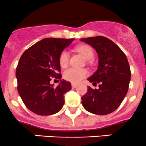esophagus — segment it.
I'll use <instances>...</instances> for the list:
<instances>
[{"label":"esophagus","mask_w":146,"mask_h":146,"mask_svg":"<svg viewBox=\"0 0 146 146\" xmlns=\"http://www.w3.org/2000/svg\"><path fill=\"white\" fill-rule=\"evenodd\" d=\"M71 86H72V88H76V87L78 86V85H77V84H76V83H72Z\"/></svg>","instance_id":"1"}]
</instances>
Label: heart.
Wrapping results in <instances>:
<instances>
[{
  "label": "heart",
  "mask_w": 146,
  "mask_h": 146,
  "mask_svg": "<svg viewBox=\"0 0 146 146\" xmlns=\"http://www.w3.org/2000/svg\"><path fill=\"white\" fill-rule=\"evenodd\" d=\"M77 51L87 60H90L94 56L93 49L90 46L80 45L77 47ZM69 60V54L66 50H64L60 54L59 64L61 67H66ZM88 76V71L84 68H69L64 72V78L65 80L73 83H78L83 78Z\"/></svg>",
  "instance_id": "b5f03b06"
}]
</instances>
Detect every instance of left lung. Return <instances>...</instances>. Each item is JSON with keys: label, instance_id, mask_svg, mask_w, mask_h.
Listing matches in <instances>:
<instances>
[{"label": "left lung", "instance_id": "1", "mask_svg": "<svg viewBox=\"0 0 146 146\" xmlns=\"http://www.w3.org/2000/svg\"><path fill=\"white\" fill-rule=\"evenodd\" d=\"M98 53V70L88 80L99 89L88 88L81 98L82 104L89 112L106 115L115 111L129 90L131 70L124 53L114 42L102 36L80 39Z\"/></svg>", "mask_w": 146, "mask_h": 146}]
</instances>
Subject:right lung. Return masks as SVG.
Wrapping results in <instances>:
<instances>
[{"label":"right lung","instance_id":"right-lung-1","mask_svg":"<svg viewBox=\"0 0 146 146\" xmlns=\"http://www.w3.org/2000/svg\"><path fill=\"white\" fill-rule=\"evenodd\" d=\"M73 40L45 38L27 48L20 57L16 68L17 91L32 112L47 116L62 109L64 94L71 90V84L61 80L58 86L54 87L50 81L51 77L61 78L60 54Z\"/></svg>","mask_w":146,"mask_h":146}]
</instances>
